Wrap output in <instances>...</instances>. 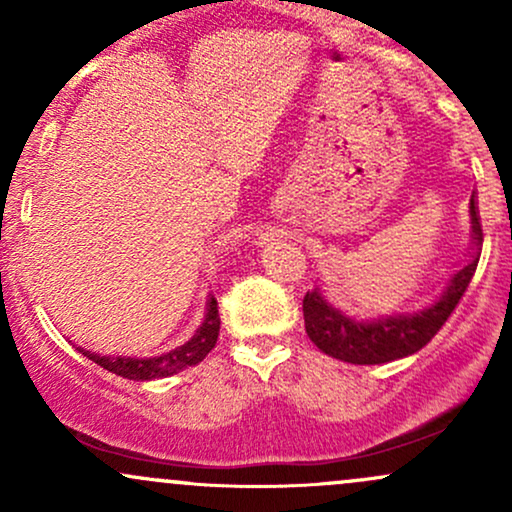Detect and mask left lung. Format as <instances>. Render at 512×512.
<instances>
[{
	"label": "left lung",
	"mask_w": 512,
	"mask_h": 512,
	"mask_svg": "<svg viewBox=\"0 0 512 512\" xmlns=\"http://www.w3.org/2000/svg\"><path fill=\"white\" fill-rule=\"evenodd\" d=\"M469 214H472V240L477 245V252L462 269L450 276L448 286L436 298V303L426 305L416 313H395L361 320V317H351L334 308L317 289L308 291L303 298V317L310 342L327 356L356 363V366L390 363L395 358H404L424 349L445 325L477 272L479 245L484 240V233H481L474 195L469 199Z\"/></svg>",
	"instance_id": "1"
}]
</instances>
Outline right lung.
Returning <instances> with one entry per match:
<instances>
[{"label": "right lung", "instance_id": "right-lung-1", "mask_svg": "<svg viewBox=\"0 0 512 512\" xmlns=\"http://www.w3.org/2000/svg\"><path fill=\"white\" fill-rule=\"evenodd\" d=\"M219 305L216 298L211 296L207 301V313H204L202 325L197 327L187 342L178 346H170V349L158 351V354H98V351H88L84 346H79V351L86 358H91L93 363L103 366L110 373L122 375L127 380H156V378H168V375L180 373V370L197 366L199 361H204V356L209 354L216 346L219 339Z\"/></svg>", "mask_w": 512, "mask_h": 512}]
</instances>
